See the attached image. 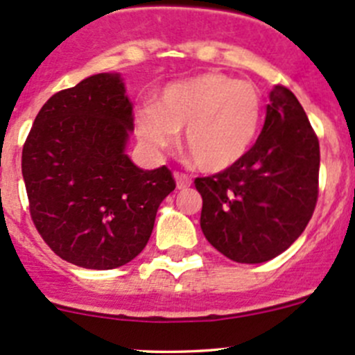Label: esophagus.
I'll return each instance as SVG.
<instances>
[{
    "label": "esophagus",
    "mask_w": 355,
    "mask_h": 355,
    "mask_svg": "<svg viewBox=\"0 0 355 355\" xmlns=\"http://www.w3.org/2000/svg\"><path fill=\"white\" fill-rule=\"evenodd\" d=\"M175 180H177L178 189H187L192 184V178L187 173H184V171H175Z\"/></svg>",
    "instance_id": "1"
}]
</instances>
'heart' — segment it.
I'll return each mask as SVG.
<instances>
[{
    "label": "heart",
    "mask_w": 355,
    "mask_h": 355,
    "mask_svg": "<svg viewBox=\"0 0 355 355\" xmlns=\"http://www.w3.org/2000/svg\"><path fill=\"white\" fill-rule=\"evenodd\" d=\"M263 116L259 91L247 80L206 71L166 85L155 105L137 111V135L161 151L184 130V149L196 166L216 173L234 166L256 142Z\"/></svg>",
    "instance_id": "b5f03b06"
}]
</instances>
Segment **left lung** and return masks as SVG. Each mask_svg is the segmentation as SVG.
<instances>
[{
	"label": "left lung",
	"instance_id": "obj_1",
	"mask_svg": "<svg viewBox=\"0 0 355 355\" xmlns=\"http://www.w3.org/2000/svg\"><path fill=\"white\" fill-rule=\"evenodd\" d=\"M320 141L285 85L270 94L256 144L234 166L196 178L200 228L228 259L256 264L287 250L309 223L320 192Z\"/></svg>",
	"mask_w": 355,
	"mask_h": 355
}]
</instances>
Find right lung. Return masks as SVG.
<instances>
[{
	"label": "right lung",
	"instance_id": "1",
	"mask_svg": "<svg viewBox=\"0 0 355 355\" xmlns=\"http://www.w3.org/2000/svg\"><path fill=\"white\" fill-rule=\"evenodd\" d=\"M134 128L120 75L98 73L53 94L25 139L22 175L42 241L68 263L113 270L141 254L175 189L166 166L125 155Z\"/></svg>",
	"mask_w": 355,
	"mask_h": 355
}]
</instances>
